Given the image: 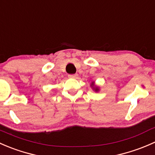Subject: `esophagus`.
Returning a JSON list of instances; mask_svg holds the SVG:
<instances>
[{"mask_svg": "<svg viewBox=\"0 0 155 155\" xmlns=\"http://www.w3.org/2000/svg\"><path fill=\"white\" fill-rule=\"evenodd\" d=\"M70 79H78V74H70L68 76Z\"/></svg>", "mask_w": 155, "mask_h": 155, "instance_id": "obj_1", "label": "esophagus"}]
</instances>
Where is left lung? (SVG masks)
Wrapping results in <instances>:
<instances>
[{
    "label": "left lung",
    "instance_id": "1",
    "mask_svg": "<svg viewBox=\"0 0 155 155\" xmlns=\"http://www.w3.org/2000/svg\"><path fill=\"white\" fill-rule=\"evenodd\" d=\"M90 86L91 87V88L93 89V91H94L95 92L100 91V87H99V86H97V85H95V82H94V81H91V82Z\"/></svg>",
    "mask_w": 155,
    "mask_h": 155
}]
</instances>
